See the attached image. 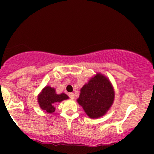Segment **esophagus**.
<instances>
[{"instance_id": "1", "label": "esophagus", "mask_w": 154, "mask_h": 154, "mask_svg": "<svg viewBox=\"0 0 154 154\" xmlns=\"http://www.w3.org/2000/svg\"><path fill=\"white\" fill-rule=\"evenodd\" d=\"M68 96H69L70 98L72 99V100H73V99H74V93H72V92L69 93V94H68Z\"/></svg>"}]
</instances>
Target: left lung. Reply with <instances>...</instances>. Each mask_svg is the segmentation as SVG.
<instances>
[{
    "label": "left lung",
    "instance_id": "1",
    "mask_svg": "<svg viewBox=\"0 0 154 154\" xmlns=\"http://www.w3.org/2000/svg\"><path fill=\"white\" fill-rule=\"evenodd\" d=\"M115 99V91L109 78L97 73L80 89L77 101L90 119H98L109 110Z\"/></svg>",
    "mask_w": 154,
    "mask_h": 154
}]
</instances>
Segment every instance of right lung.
Listing matches in <instances>:
<instances>
[{"label": "right lung", "instance_id": "obj_1", "mask_svg": "<svg viewBox=\"0 0 154 154\" xmlns=\"http://www.w3.org/2000/svg\"><path fill=\"white\" fill-rule=\"evenodd\" d=\"M68 99V96L65 93L57 94L56 89L49 86H46L38 95V103L40 108L48 113H52L55 111L54 104L61 103L64 100Z\"/></svg>", "mask_w": 154, "mask_h": 154}]
</instances>
